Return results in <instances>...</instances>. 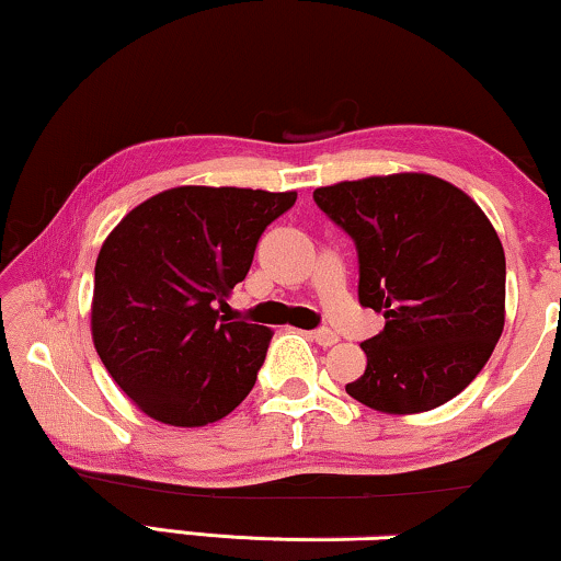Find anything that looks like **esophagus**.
I'll return each instance as SVG.
<instances>
[{"instance_id":"obj_1","label":"esophagus","mask_w":561,"mask_h":561,"mask_svg":"<svg viewBox=\"0 0 561 561\" xmlns=\"http://www.w3.org/2000/svg\"><path fill=\"white\" fill-rule=\"evenodd\" d=\"M309 337L314 340L317 345H322V347H330V345H334L337 343V332H332V330H314V332H309Z\"/></svg>"}]
</instances>
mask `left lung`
<instances>
[{"mask_svg":"<svg viewBox=\"0 0 561 561\" xmlns=\"http://www.w3.org/2000/svg\"><path fill=\"white\" fill-rule=\"evenodd\" d=\"M314 201L358 247L360 304L387 319L347 394L383 414L461 394L505 327V252L484 210L425 172L345 180Z\"/></svg>","mask_w":561,"mask_h":561,"instance_id":"1","label":"left lung"}]
</instances>
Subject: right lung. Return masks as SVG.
<instances>
[{"label":"right lung","mask_w":561,"mask_h":561,"mask_svg":"<svg viewBox=\"0 0 561 561\" xmlns=\"http://www.w3.org/2000/svg\"><path fill=\"white\" fill-rule=\"evenodd\" d=\"M294 203L296 191L180 185L138 203L107 234L94 263L92 343L151 420L201 427L252 391L273 332L216 307Z\"/></svg>","instance_id":"right-lung-1"}]
</instances>
